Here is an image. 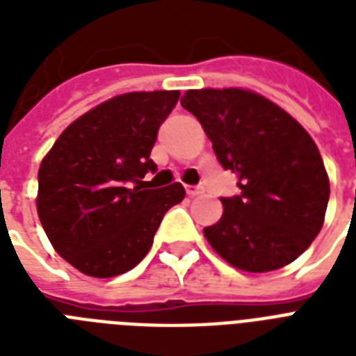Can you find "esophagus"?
I'll list each match as a JSON object with an SVG mask.
<instances>
[{
	"instance_id": "1",
	"label": "esophagus",
	"mask_w": 356,
	"mask_h": 356,
	"mask_svg": "<svg viewBox=\"0 0 356 356\" xmlns=\"http://www.w3.org/2000/svg\"><path fill=\"white\" fill-rule=\"evenodd\" d=\"M186 194H188L190 197H195V195L203 194V188H200V186H186Z\"/></svg>"
}]
</instances>
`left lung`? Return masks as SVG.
<instances>
[{
  "instance_id": "8db88e82",
  "label": "left lung",
  "mask_w": 356,
  "mask_h": 356,
  "mask_svg": "<svg viewBox=\"0 0 356 356\" xmlns=\"http://www.w3.org/2000/svg\"><path fill=\"white\" fill-rule=\"evenodd\" d=\"M181 105L238 177L240 195L222 200L220 222L203 229L212 249L249 273L293 262L323 227L331 194L312 136L277 103L245 88L186 90Z\"/></svg>"
}]
</instances>
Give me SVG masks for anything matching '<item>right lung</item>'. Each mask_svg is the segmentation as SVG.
<instances>
[{
  "label": "right lung",
  "instance_id": "1",
  "mask_svg": "<svg viewBox=\"0 0 356 356\" xmlns=\"http://www.w3.org/2000/svg\"><path fill=\"white\" fill-rule=\"evenodd\" d=\"M181 92H127L64 129L38 170L36 211L53 249L75 270L97 279L133 270L153 245L162 218L184 188L145 190L161 123Z\"/></svg>",
  "mask_w": 356,
  "mask_h": 356
}]
</instances>
